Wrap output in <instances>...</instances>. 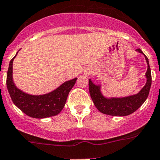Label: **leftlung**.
Instances as JSON below:
<instances>
[{
    "label": "left lung",
    "mask_w": 160,
    "mask_h": 160,
    "mask_svg": "<svg viewBox=\"0 0 160 160\" xmlns=\"http://www.w3.org/2000/svg\"><path fill=\"white\" fill-rule=\"evenodd\" d=\"M136 51L144 55L148 65L147 71L146 72V77L147 79L146 83L136 94L124 98H107L101 93V85L94 84L89 79V91L91 99L95 107L103 114L112 116L129 115L139 108L147 99L152 84L151 70L149 59L141 49H138Z\"/></svg>",
    "instance_id": "left-lung-1"
}]
</instances>
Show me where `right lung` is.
<instances>
[{"label": "right lung", "mask_w": 160, "mask_h": 160, "mask_svg": "<svg viewBox=\"0 0 160 160\" xmlns=\"http://www.w3.org/2000/svg\"><path fill=\"white\" fill-rule=\"evenodd\" d=\"M15 56L10 61L7 73V88L13 103L22 112L35 118H45L57 115L65 106L69 93L77 78L64 82L56 90L46 94H28L19 90L13 81L12 67Z\"/></svg>", "instance_id": "obj_1"}]
</instances>
